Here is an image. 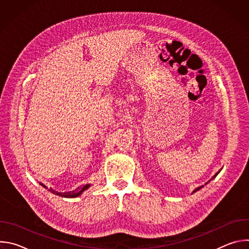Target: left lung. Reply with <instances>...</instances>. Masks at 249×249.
Here are the masks:
<instances>
[{
	"label": "left lung",
	"mask_w": 249,
	"mask_h": 249,
	"mask_svg": "<svg viewBox=\"0 0 249 249\" xmlns=\"http://www.w3.org/2000/svg\"><path fill=\"white\" fill-rule=\"evenodd\" d=\"M220 171H221V170H220ZM220 171H218V172H217V173H216V174H215V175H214V176H213V177H212V178H211V180H212V179H214V178H215V177H216V176H217V175H218V173H219V172H220ZM211 180H210V181H211ZM207 183H208V182H207ZM207 183H206V184H207ZM202 187H203V186H200V187H198V188H196V189H195V190H194V191H193V193H195V192H196V191H198V190H200V189H201V188H202Z\"/></svg>",
	"instance_id": "left-lung-1"
}]
</instances>
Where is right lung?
I'll list each match as a JSON object with an SVG mask.
<instances>
[{"label": "right lung", "instance_id": "right-lung-1", "mask_svg": "<svg viewBox=\"0 0 249 249\" xmlns=\"http://www.w3.org/2000/svg\"><path fill=\"white\" fill-rule=\"evenodd\" d=\"M41 184V183H40ZM43 187H46L45 185L41 184ZM90 187V184H86L85 186H80L78 187L76 190H73V191H70V192H58L56 190H53L52 188H50V191L53 193V194H56V195H59V196H62V197H65V198H76L78 196H80L85 190H87L88 188Z\"/></svg>", "mask_w": 249, "mask_h": 249}]
</instances>
